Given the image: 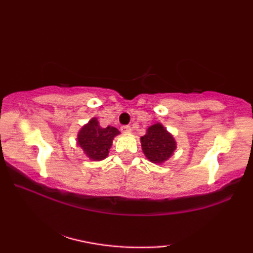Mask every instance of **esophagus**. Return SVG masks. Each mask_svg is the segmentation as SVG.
I'll return each instance as SVG.
<instances>
[{
  "label": "esophagus",
  "instance_id": "obj_1",
  "mask_svg": "<svg viewBox=\"0 0 253 253\" xmlns=\"http://www.w3.org/2000/svg\"><path fill=\"white\" fill-rule=\"evenodd\" d=\"M121 130H122L123 133H130L131 132V127L129 126H121Z\"/></svg>",
  "mask_w": 253,
  "mask_h": 253
}]
</instances>
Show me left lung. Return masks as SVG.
I'll list each match as a JSON object with an SVG mask.
<instances>
[{
	"instance_id": "8db88e82",
	"label": "left lung",
	"mask_w": 253,
	"mask_h": 253,
	"mask_svg": "<svg viewBox=\"0 0 253 253\" xmlns=\"http://www.w3.org/2000/svg\"><path fill=\"white\" fill-rule=\"evenodd\" d=\"M140 144L145 157L155 165L165 164L177 147L174 136L159 122L147 127L145 136L140 138Z\"/></svg>"
}]
</instances>
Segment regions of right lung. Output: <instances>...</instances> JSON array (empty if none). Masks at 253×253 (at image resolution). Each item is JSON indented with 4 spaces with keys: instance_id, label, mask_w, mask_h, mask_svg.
<instances>
[{
    "instance_id": "add662e5",
    "label": "right lung",
    "mask_w": 253,
    "mask_h": 253,
    "mask_svg": "<svg viewBox=\"0 0 253 253\" xmlns=\"http://www.w3.org/2000/svg\"><path fill=\"white\" fill-rule=\"evenodd\" d=\"M120 131L114 126L101 127L96 117H92L84 124L77 134V145L92 161H101L109 154L113 140Z\"/></svg>"
}]
</instances>
